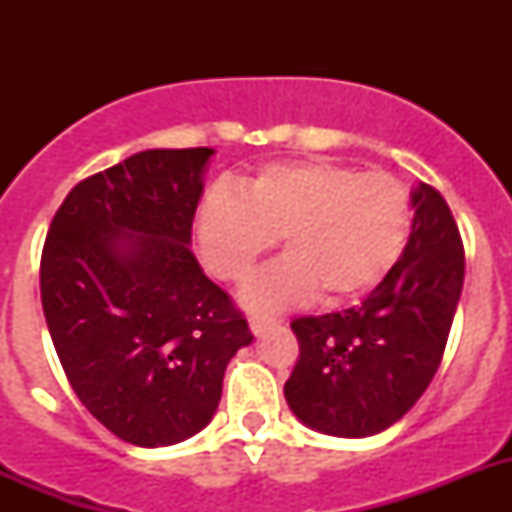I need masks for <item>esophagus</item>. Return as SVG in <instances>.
Segmentation results:
<instances>
[{
	"instance_id": "1",
	"label": "esophagus",
	"mask_w": 512,
	"mask_h": 512,
	"mask_svg": "<svg viewBox=\"0 0 512 512\" xmlns=\"http://www.w3.org/2000/svg\"><path fill=\"white\" fill-rule=\"evenodd\" d=\"M248 325H251L253 336H259L261 330H266L269 325H274V318H266V315H251V318H248Z\"/></svg>"
}]
</instances>
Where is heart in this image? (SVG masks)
<instances>
[{
  "mask_svg": "<svg viewBox=\"0 0 512 512\" xmlns=\"http://www.w3.org/2000/svg\"><path fill=\"white\" fill-rule=\"evenodd\" d=\"M197 248L220 282H243L282 238L287 259L246 289L277 310L318 297L336 307L377 289L413 230L408 187L387 171H356L330 158L266 164L238 194L217 187L197 207Z\"/></svg>",
  "mask_w": 512,
  "mask_h": 512,
  "instance_id": "1",
  "label": "heart"
}]
</instances>
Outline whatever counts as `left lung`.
<instances>
[{"label":"left lung","instance_id":"obj_1","mask_svg":"<svg viewBox=\"0 0 512 512\" xmlns=\"http://www.w3.org/2000/svg\"><path fill=\"white\" fill-rule=\"evenodd\" d=\"M400 261L361 305L292 320L300 359L284 384L292 413L328 436L390 428L428 390L464 287V243L428 184L413 192Z\"/></svg>","mask_w":512,"mask_h":512}]
</instances>
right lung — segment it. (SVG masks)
I'll return each instance as SVG.
<instances>
[{"instance_id": "right-lung-1", "label": "right lung", "mask_w": 512, "mask_h": 512, "mask_svg": "<svg viewBox=\"0 0 512 512\" xmlns=\"http://www.w3.org/2000/svg\"><path fill=\"white\" fill-rule=\"evenodd\" d=\"M212 148H153L76 184L45 235L40 300L76 397L122 441L200 433L253 341L192 243Z\"/></svg>"}]
</instances>
